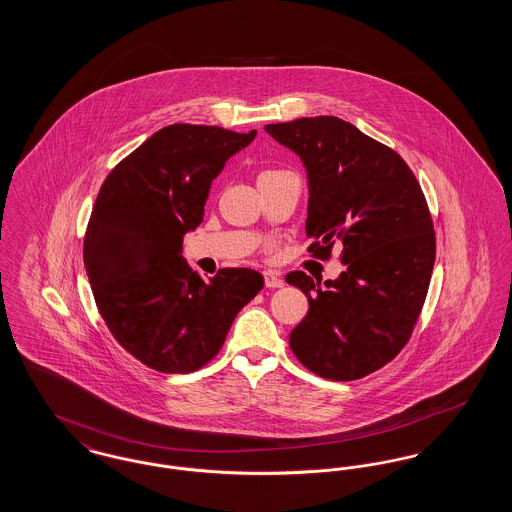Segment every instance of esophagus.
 Masks as SVG:
<instances>
[{"label":"esophagus","mask_w":512,"mask_h":512,"mask_svg":"<svg viewBox=\"0 0 512 512\" xmlns=\"http://www.w3.org/2000/svg\"><path fill=\"white\" fill-rule=\"evenodd\" d=\"M265 284H267V288H282V286H284V280L280 278L278 272L267 270V272H265Z\"/></svg>","instance_id":"1"}]
</instances>
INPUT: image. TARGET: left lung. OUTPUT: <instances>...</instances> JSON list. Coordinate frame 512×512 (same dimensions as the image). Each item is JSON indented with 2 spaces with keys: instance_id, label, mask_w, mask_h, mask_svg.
Segmentation results:
<instances>
[{
  "instance_id": "obj_1",
  "label": "left lung",
  "mask_w": 512,
  "mask_h": 512,
  "mask_svg": "<svg viewBox=\"0 0 512 512\" xmlns=\"http://www.w3.org/2000/svg\"><path fill=\"white\" fill-rule=\"evenodd\" d=\"M293 149L309 176L307 247L345 270L324 286L301 270L286 282L309 297L290 334L297 361L326 380H359L388 365L411 340L436 261L424 192L403 157L338 117L265 126Z\"/></svg>"
}]
</instances>
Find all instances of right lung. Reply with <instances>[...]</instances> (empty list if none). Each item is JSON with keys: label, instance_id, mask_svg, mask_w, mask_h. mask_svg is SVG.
Masks as SVG:
<instances>
[{"label": "right lung", "instance_id": "add662e5", "mask_svg": "<svg viewBox=\"0 0 512 512\" xmlns=\"http://www.w3.org/2000/svg\"><path fill=\"white\" fill-rule=\"evenodd\" d=\"M255 130L176 122L107 174L84 234V265L99 315L142 365L188 374L217 357L263 274L220 268L205 282L182 257L201 224L211 182Z\"/></svg>", "mask_w": 512, "mask_h": 512}]
</instances>
